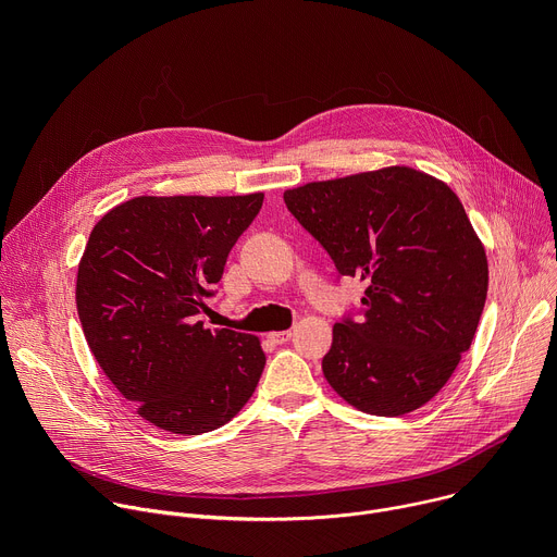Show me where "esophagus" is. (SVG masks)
Masks as SVG:
<instances>
[{"mask_svg": "<svg viewBox=\"0 0 557 557\" xmlns=\"http://www.w3.org/2000/svg\"><path fill=\"white\" fill-rule=\"evenodd\" d=\"M269 339L273 344H286L290 339V331H275V333H269Z\"/></svg>", "mask_w": 557, "mask_h": 557, "instance_id": "obj_1", "label": "esophagus"}]
</instances>
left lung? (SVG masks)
I'll list each match as a JSON object with an SVG mask.
<instances>
[{
  "instance_id": "obj_1",
  "label": "left lung",
  "mask_w": 557,
  "mask_h": 557,
  "mask_svg": "<svg viewBox=\"0 0 557 557\" xmlns=\"http://www.w3.org/2000/svg\"><path fill=\"white\" fill-rule=\"evenodd\" d=\"M284 202L339 275L368 286L361 320L333 326L322 361L331 387L366 414L423 408L469 350L490 284L485 247L458 196L394 165L286 189Z\"/></svg>"
}]
</instances>
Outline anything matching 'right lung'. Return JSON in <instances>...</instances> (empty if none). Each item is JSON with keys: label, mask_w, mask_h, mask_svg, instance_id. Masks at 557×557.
<instances>
[{"label": "right lung", "mask_w": 557, "mask_h": 557, "mask_svg": "<svg viewBox=\"0 0 557 557\" xmlns=\"http://www.w3.org/2000/svg\"><path fill=\"white\" fill-rule=\"evenodd\" d=\"M264 194L138 196L92 228L76 310L106 376L165 432L196 436L245 408L267 355L256 335L205 329L198 314Z\"/></svg>", "instance_id": "add662e5"}]
</instances>
